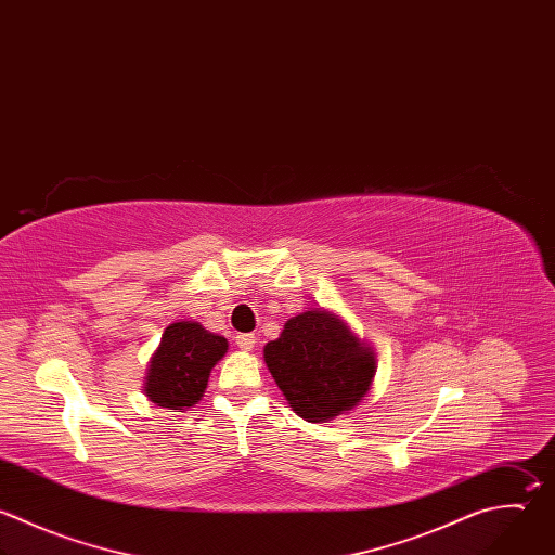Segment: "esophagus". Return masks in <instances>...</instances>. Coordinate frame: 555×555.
<instances>
[{
	"label": "esophagus",
	"instance_id": "1",
	"mask_svg": "<svg viewBox=\"0 0 555 555\" xmlns=\"http://www.w3.org/2000/svg\"><path fill=\"white\" fill-rule=\"evenodd\" d=\"M235 341H237V346H240L242 350H246V352H248V350H253V348H255L257 337H255L253 333H244V335H237V339H235Z\"/></svg>",
	"mask_w": 555,
	"mask_h": 555
}]
</instances>
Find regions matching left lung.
I'll return each mask as SVG.
<instances>
[{
  "label": "left lung",
  "mask_w": 555,
  "mask_h": 555,
  "mask_svg": "<svg viewBox=\"0 0 555 555\" xmlns=\"http://www.w3.org/2000/svg\"><path fill=\"white\" fill-rule=\"evenodd\" d=\"M263 359L289 408L307 423L350 414L371 392L377 352L328 309L292 315Z\"/></svg>",
  "instance_id": "obj_1"
}]
</instances>
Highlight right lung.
Here are the masks:
<instances>
[{
	"instance_id": "right-lung-1",
	"label": "right lung",
	"mask_w": 555,
	"mask_h": 555,
	"mask_svg": "<svg viewBox=\"0 0 555 555\" xmlns=\"http://www.w3.org/2000/svg\"><path fill=\"white\" fill-rule=\"evenodd\" d=\"M227 350V337L201 322H171L150 357L143 395L158 408L188 412L205 397L209 375Z\"/></svg>"
}]
</instances>
